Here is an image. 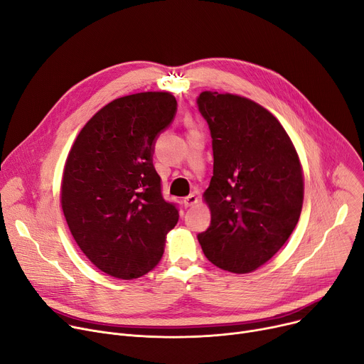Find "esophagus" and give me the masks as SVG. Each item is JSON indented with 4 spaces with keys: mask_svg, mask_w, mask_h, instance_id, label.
I'll return each instance as SVG.
<instances>
[{
    "mask_svg": "<svg viewBox=\"0 0 364 364\" xmlns=\"http://www.w3.org/2000/svg\"><path fill=\"white\" fill-rule=\"evenodd\" d=\"M183 202H184V206H186V208H188V206H195V205L199 202V198H198V195L192 193V195L186 196Z\"/></svg>",
    "mask_w": 364,
    "mask_h": 364,
    "instance_id": "esophagus-1",
    "label": "esophagus"
}]
</instances>
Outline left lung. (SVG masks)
<instances>
[{
  "mask_svg": "<svg viewBox=\"0 0 364 364\" xmlns=\"http://www.w3.org/2000/svg\"><path fill=\"white\" fill-rule=\"evenodd\" d=\"M198 106L214 150V176L203 193L211 225L198 240L220 269L251 273L279 252L298 224L302 165L283 125L254 100L203 91Z\"/></svg>",
  "mask_w": 364,
  "mask_h": 364,
  "instance_id": "left-lung-1",
  "label": "left lung"
}]
</instances>
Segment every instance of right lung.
I'll list each match as a JSON object with an SVG mask.
<instances>
[{
    "label": "right lung",
    "mask_w": 364,
    "mask_h": 364,
    "mask_svg": "<svg viewBox=\"0 0 364 364\" xmlns=\"http://www.w3.org/2000/svg\"><path fill=\"white\" fill-rule=\"evenodd\" d=\"M176 109L168 91L114 99L82 127L68 153L63 215L84 255L112 277L131 280L155 269L178 221L151 162L153 143Z\"/></svg>",
    "instance_id": "obj_1"
}]
</instances>
